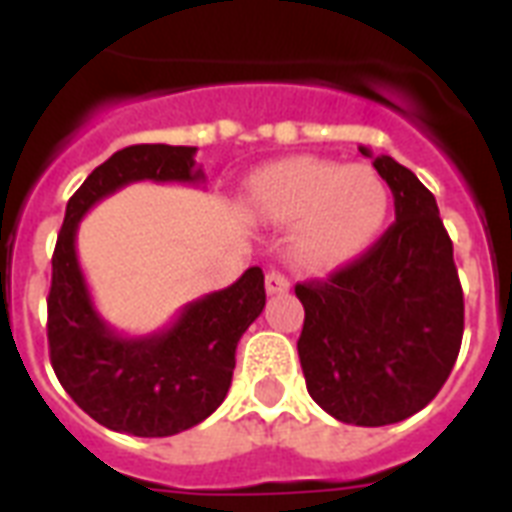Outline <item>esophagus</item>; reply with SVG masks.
Segmentation results:
<instances>
[{
    "mask_svg": "<svg viewBox=\"0 0 512 512\" xmlns=\"http://www.w3.org/2000/svg\"><path fill=\"white\" fill-rule=\"evenodd\" d=\"M265 292H268V295H284V292H289L287 276L279 271L265 273Z\"/></svg>",
    "mask_w": 512,
    "mask_h": 512,
    "instance_id": "obj_1",
    "label": "esophagus"
}]
</instances>
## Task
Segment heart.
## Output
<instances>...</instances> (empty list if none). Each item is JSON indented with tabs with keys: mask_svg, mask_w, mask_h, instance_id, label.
Listing matches in <instances>:
<instances>
[{
	"mask_svg": "<svg viewBox=\"0 0 512 512\" xmlns=\"http://www.w3.org/2000/svg\"><path fill=\"white\" fill-rule=\"evenodd\" d=\"M249 207L292 228V257L308 271H337L372 247L385 228L390 191L369 164L289 156L252 175Z\"/></svg>",
	"mask_w": 512,
	"mask_h": 512,
	"instance_id": "1",
	"label": "heart"
}]
</instances>
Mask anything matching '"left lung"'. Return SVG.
<instances>
[{"label": "left lung", "mask_w": 512, "mask_h": 512, "mask_svg": "<svg viewBox=\"0 0 512 512\" xmlns=\"http://www.w3.org/2000/svg\"><path fill=\"white\" fill-rule=\"evenodd\" d=\"M361 154L372 156L369 148ZM396 223L327 281L297 284L305 385L335 420L380 428L412 417L452 374L465 329L452 239L436 196L390 156H372Z\"/></svg>", "instance_id": "obj_1"}]
</instances>
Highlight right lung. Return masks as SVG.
Segmentation results:
<instances>
[{"label": "right lung", "mask_w": 512, "mask_h": 512, "mask_svg": "<svg viewBox=\"0 0 512 512\" xmlns=\"http://www.w3.org/2000/svg\"><path fill=\"white\" fill-rule=\"evenodd\" d=\"M193 146L143 143L116 151L68 199L47 297L50 361L60 385L92 420L140 438L199 425L231 388L236 345L265 308V276L249 268L231 287L193 300L162 332L124 337L100 319L76 257L90 207L138 180L201 183Z\"/></svg>", "instance_id": "right-lung-1"}]
</instances>
